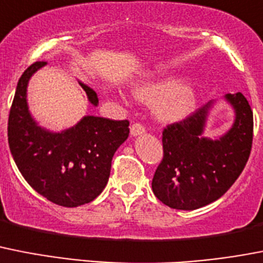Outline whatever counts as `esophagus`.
Segmentation results:
<instances>
[{"instance_id": "obj_1", "label": "esophagus", "mask_w": 263, "mask_h": 263, "mask_svg": "<svg viewBox=\"0 0 263 263\" xmlns=\"http://www.w3.org/2000/svg\"><path fill=\"white\" fill-rule=\"evenodd\" d=\"M143 133H145V127H143L141 123H134V125H132V127H130V134H132V137L142 136Z\"/></svg>"}]
</instances>
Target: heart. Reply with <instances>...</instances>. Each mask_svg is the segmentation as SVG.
<instances>
[{
    "label": "heart",
    "mask_w": 263,
    "mask_h": 263,
    "mask_svg": "<svg viewBox=\"0 0 263 263\" xmlns=\"http://www.w3.org/2000/svg\"><path fill=\"white\" fill-rule=\"evenodd\" d=\"M136 100L153 105L156 117L162 122H178L192 113L198 101V90L190 82L174 76L146 81L133 87Z\"/></svg>",
    "instance_id": "heart-1"
}]
</instances>
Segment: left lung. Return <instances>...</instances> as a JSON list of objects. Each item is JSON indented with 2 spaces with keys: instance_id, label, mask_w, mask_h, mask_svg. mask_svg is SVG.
Wrapping results in <instances>:
<instances>
[{
  "instance_id": "left-lung-1",
  "label": "left lung",
  "mask_w": 263,
  "mask_h": 263,
  "mask_svg": "<svg viewBox=\"0 0 263 263\" xmlns=\"http://www.w3.org/2000/svg\"><path fill=\"white\" fill-rule=\"evenodd\" d=\"M223 100L234 110V121L222 136H205L215 100L163 130V159L154 173L152 189L169 208L196 210L217 201L248 162L253 142L251 107L242 93L225 94Z\"/></svg>"
}]
</instances>
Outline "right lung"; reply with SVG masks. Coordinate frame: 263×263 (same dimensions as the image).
Listing matches in <instances>:
<instances>
[{
  "mask_svg": "<svg viewBox=\"0 0 263 263\" xmlns=\"http://www.w3.org/2000/svg\"><path fill=\"white\" fill-rule=\"evenodd\" d=\"M45 65H30L17 84L9 114V147L22 177L38 194L55 205L77 208L105 189L114 153L129 137V121L84 116L61 132L40 126L29 110L28 85ZM78 82L87 101L98 106L97 93Z\"/></svg>",
  "mask_w": 263,
  "mask_h": 263,
  "instance_id": "add662e5",
  "label": "right lung"
}]
</instances>
